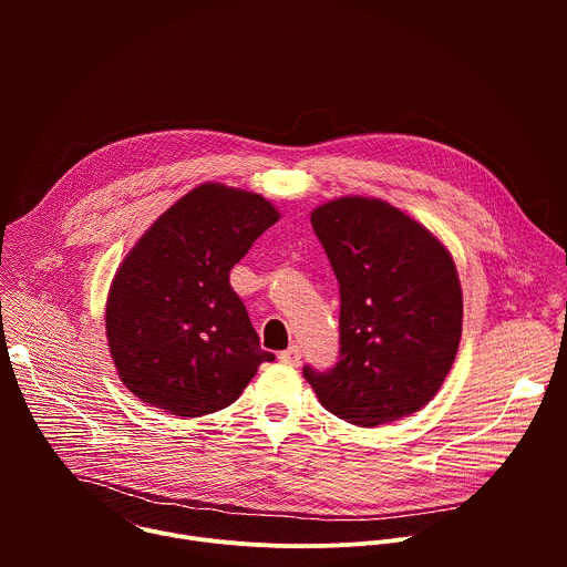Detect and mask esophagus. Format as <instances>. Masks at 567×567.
<instances>
[{"instance_id":"1","label":"esophagus","mask_w":567,"mask_h":567,"mask_svg":"<svg viewBox=\"0 0 567 567\" xmlns=\"http://www.w3.org/2000/svg\"><path fill=\"white\" fill-rule=\"evenodd\" d=\"M278 359H280L282 363H287V365H298V363H300V348H298V346H289L287 350H282V352L278 354Z\"/></svg>"}]
</instances>
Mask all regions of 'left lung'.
Wrapping results in <instances>:
<instances>
[{"mask_svg":"<svg viewBox=\"0 0 567 567\" xmlns=\"http://www.w3.org/2000/svg\"><path fill=\"white\" fill-rule=\"evenodd\" d=\"M341 293L334 368H302L322 409L379 426L424 409L442 388L462 337L455 262L420 221L372 197H341L311 213Z\"/></svg>","mask_w":567,"mask_h":567,"instance_id":"1","label":"left lung"}]
</instances>
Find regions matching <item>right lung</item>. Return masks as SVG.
<instances>
[{
	"instance_id": "add662e5",
	"label": "right lung",
	"mask_w": 567,
	"mask_h": 567,
	"mask_svg": "<svg viewBox=\"0 0 567 567\" xmlns=\"http://www.w3.org/2000/svg\"><path fill=\"white\" fill-rule=\"evenodd\" d=\"M280 213L262 195L202 184L161 215L118 267L105 309L121 381L141 401L177 417L221 411L260 363L230 269Z\"/></svg>"
}]
</instances>
